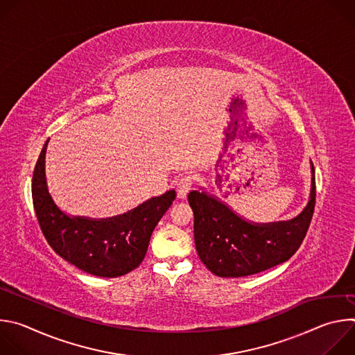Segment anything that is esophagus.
<instances>
[{"instance_id": "1", "label": "esophagus", "mask_w": 355, "mask_h": 355, "mask_svg": "<svg viewBox=\"0 0 355 355\" xmlns=\"http://www.w3.org/2000/svg\"><path fill=\"white\" fill-rule=\"evenodd\" d=\"M192 187V178L191 177H184L181 180H178V182L175 184V191H177V195L178 198H185L187 193L189 192Z\"/></svg>"}]
</instances>
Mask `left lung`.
Listing matches in <instances>:
<instances>
[{"label":"left lung","mask_w":355,"mask_h":355,"mask_svg":"<svg viewBox=\"0 0 355 355\" xmlns=\"http://www.w3.org/2000/svg\"><path fill=\"white\" fill-rule=\"evenodd\" d=\"M311 173L306 207L297 216L281 222L247 220L204 188L191 191L188 202L193 212V239L200 261L218 277L239 278L289 260L305 239L315 211L316 182L312 162Z\"/></svg>","instance_id":"8db88e82"}]
</instances>
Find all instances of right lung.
<instances>
[{"label":"right lung","instance_id":"right-lung-1","mask_svg":"<svg viewBox=\"0 0 355 355\" xmlns=\"http://www.w3.org/2000/svg\"><path fill=\"white\" fill-rule=\"evenodd\" d=\"M46 140L32 178V199L39 226L49 245L63 260L95 277L116 278L139 267L159 220L171 207L175 191L153 196L139 207L112 218L71 216L49 192Z\"/></svg>","mask_w":355,"mask_h":355}]
</instances>
